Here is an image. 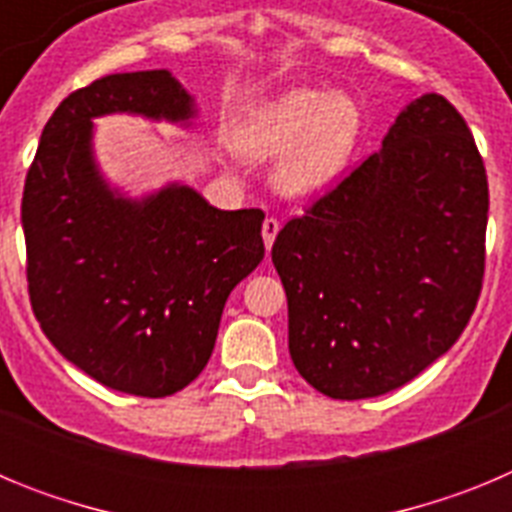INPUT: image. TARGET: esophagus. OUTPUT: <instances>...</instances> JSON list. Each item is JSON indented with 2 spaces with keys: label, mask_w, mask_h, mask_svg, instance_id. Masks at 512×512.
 <instances>
[{
  "label": "esophagus",
  "mask_w": 512,
  "mask_h": 512,
  "mask_svg": "<svg viewBox=\"0 0 512 512\" xmlns=\"http://www.w3.org/2000/svg\"><path fill=\"white\" fill-rule=\"evenodd\" d=\"M277 233H279V220H277V217H266L264 228H261V235H264L266 253H269L271 246H274V238H277Z\"/></svg>",
  "instance_id": "obj_1"
}]
</instances>
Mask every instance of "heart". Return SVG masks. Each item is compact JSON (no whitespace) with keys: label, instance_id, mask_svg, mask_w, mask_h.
Listing matches in <instances>:
<instances>
[{"label":"heart","instance_id":"b5f03b06","mask_svg":"<svg viewBox=\"0 0 512 512\" xmlns=\"http://www.w3.org/2000/svg\"><path fill=\"white\" fill-rule=\"evenodd\" d=\"M364 115L348 92L297 87L256 104L233 135L235 153L251 164L277 162L274 184L295 200L336 187L354 161Z\"/></svg>","mask_w":512,"mask_h":512}]
</instances>
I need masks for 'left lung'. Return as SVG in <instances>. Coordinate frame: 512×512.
Listing matches in <instances>:
<instances>
[{
	"instance_id": "8db88e82",
	"label": "left lung",
	"mask_w": 512,
	"mask_h": 512,
	"mask_svg": "<svg viewBox=\"0 0 512 512\" xmlns=\"http://www.w3.org/2000/svg\"><path fill=\"white\" fill-rule=\"evenodd\" d=\"M487 210L464 117L441 94L410 102L379 153L271 246L297 372L333 400H364L446 354L482 292Z\"/></svg>"
}]
</instances>
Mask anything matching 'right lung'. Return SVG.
Instances as JSON below:
<instances>
[{
	"label": "right lung",
	"instance_id": "right-lung-1",
	"mask_svg": "<svg viewBox=\"0 0 512 512\" xmlns=\"http://www.w3.org/2000/svg\"><path fill=\"white\" fill-rule=\"evenodd\" d=\"M189 125L166 69L110 74L45 122L22 192L30 305L63 359L110 390L166 397L200 377L228 295L264 259L261 210H217L184 184L130 200L94 161V117Z\"/></svg>",
	"mask_w": 512,
	"mask_h": 512
}]
</instances>
